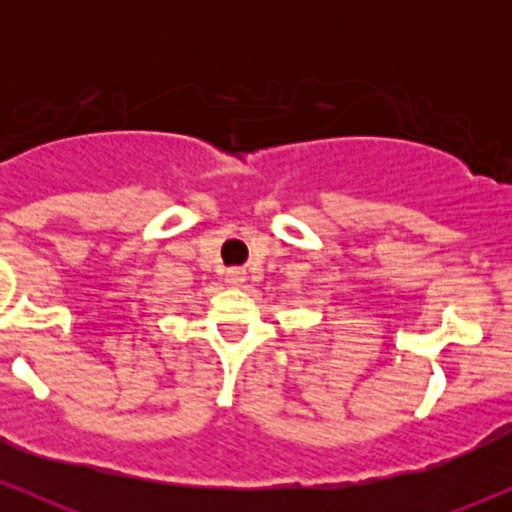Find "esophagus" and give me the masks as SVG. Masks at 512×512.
Here are the masks:
<instances>
[{"mask_svg":"<svg viewBox=\"0 0 512 512\" xmlns=\"http://www.w3.org/2000/svg\"><path fill=\"white\" fill-rule=\"evenodd\" d=\"M243 281H245L243 269H228V272H226V284L228 286H240Z\"/></svg>","mask_w":512,"mask_h":512,"instance_id":"esophagus-1","label":"esophagus"}]
</instances>
